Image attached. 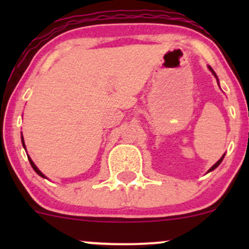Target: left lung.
Returning a JSON list of instances; mask_svg holds the SVG:
<instances>
[{"label": "left lung", "mask_w": 249, "mask_h": 249, "mask_svg": "<svg viewBox=\"0 0 249 249\" xmlns=\"http://www.w3.org/2000/svg\"><path fill=\"white\" fill-rule=\"evenodd\" d=\"M208 68H210V70H211V71H212V72H213V75L216 77V75H215V72H214V71H213V69H212V68H211V67H208ZM224 157H225V154H224V156H222V157H221V158H220V159H219V160H218V161H216V162H215V164H214V165H213V166H212V167H211V168H210V171H208V172H211V171L215 170V168H216V167H218V166H219V165H220V162H221V161H222V159H224Z\"/></svg>", "instance_id": "1"}]
</instances>
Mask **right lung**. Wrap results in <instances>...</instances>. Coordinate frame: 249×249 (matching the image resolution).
Listing matches in <instances>:
<instances>
[{"label":"right lung","mask_w":249,"mask_h":249,"mask_svg":"<svg viewBox=\"0 0 249 249\" xmlns=\"http://www.w3.org/2000/svg\"><path fill=\"white\" fill-rule=\"evenodd\" d=\"M22 144H23V146L25 147V145H24V141H23V137H22ZM28 158H29V157H28ZM29 161H30V165H31V167H33L34 168V170H35V172L37 173V174H38V176H41V177H43V178H45V177H44V174H43L42 172H41V171H39L38 170V168H37L36 167V165L35 164H34V161L33 160H31V159L29 158Z\"/></svg>","instance_id":"obj_1"}]
</instances>
